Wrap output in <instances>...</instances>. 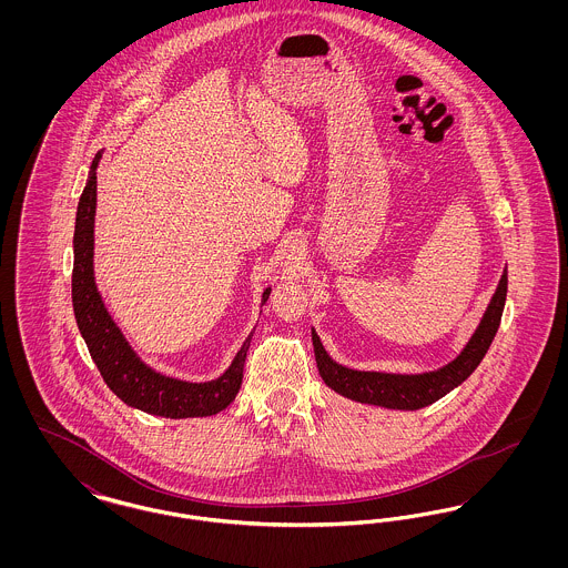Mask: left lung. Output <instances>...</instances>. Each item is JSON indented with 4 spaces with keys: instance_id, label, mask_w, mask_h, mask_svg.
<instances>
[{
    "instance_id": "8db88e82",
    "label": "left lung",
    "mask_w": 568,
    "mask_h": 568,
    "mask_svg": "<svg viewBox=\"0 0 568 568\" xmlns=\"http://www.w3.org/2000/svg\"><path fill=\"white\" fill-rule=\"evenodd\" d=\"M505 300H507V266L500 274V281L487 304L481 322L475 327V332L470 334L462 352L445 366L424 371V373L357 371L345 364H338L336 359L329 357V353L325 352L324 343L313 327L311 334H313V349H315L320 375L329 389L362 405L383 406V408H396V410H417V408L433 405L462 385L481 364L498 332Z\"/></svg>"
}]
</instances>
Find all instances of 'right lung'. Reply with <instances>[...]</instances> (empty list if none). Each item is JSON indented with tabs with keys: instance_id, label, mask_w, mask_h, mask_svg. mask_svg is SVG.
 <instances>
[{
	"instance_id": "1",
	"label": "right lung",
	"mask_w": 568,
	"mask_h": 568,
	"mask_svg": "<svg viewBox=\"0 0 568 568\" xmlns=\"http://www.w3.org/2000/svg\"><path fill=\"white\" fill-rule=\"evenodd\" d=\"M98 151L89 168V176L82 190L77 225H74V271H72V306L77 325L87 343L100 375L110 389L128 406L138 410L170 417H209L216 415L230 405L243 383L244 359L253 338V332L244 338L241 349L232 364L211 381H187L172 377L155 371L146 364L132 343L125 338L123 329L110 315L104 297L95 283L93 248H95V206H98V165L102 160ZM272 287L262 294V306L271 296Z\"/></svg>"
}]
</instances>
